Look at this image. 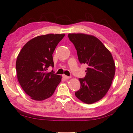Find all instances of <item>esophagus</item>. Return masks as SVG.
<instances>
[{
    "mask_svg": "<svg viewBox=\"0 0 133 133\" xmlns=\"http://www.w3.org/2000/svg\"><path fill=\"white\" fill-rule=\"evenodd\" d=\"M63 77L64 79H68V78H70V77L69 76H67L66 75H63Z\"/></svg>",
    "mask_w": 133,
    "mask_h": 133,
    "instance_id": "34e87169",
    "label": "esophagus"
}]
</instances>
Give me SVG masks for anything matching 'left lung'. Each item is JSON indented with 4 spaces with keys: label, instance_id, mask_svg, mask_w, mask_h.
<instances>
[{
    "label": "left lung",
    "instance_id": "8db88e82",
    "mask_svg": "<svg viewBox=\"0 0 133 133\" xmlns=\"http://www.w3.org/2000/svg\"><path fill=\"white\" fill-rule=\"evenodd\" d=\"M68 37L75 45L80 63L87 65L84 78H78L80 89L75 95L82 102L92 104L102 99L111 86L116 70L113 58L93 36L69 33Z\"/></svg>",
    "mask_w": 133,
    "mask_h": 133
}]
</instances>
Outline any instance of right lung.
I'll use <instances>...</instances> for the list:
<instances>
[{"mask_svg": "<svg viewBox=\"0 0 133 133\" xmlns=\"http://www.w3.org/2000/svg\"><path fill=\"white\" fill-rule=\"evenodd\" d=\"M64 34H48L36 37L27 43L17 57V77L22 88L31 99L44 100L53 95L62 77L52 70L53 53Z\"/></svg>", "mask_w": 133, "mask_h": 133, "instance_id": "right-lung-1", "label": "right lung"}]
</instances>
